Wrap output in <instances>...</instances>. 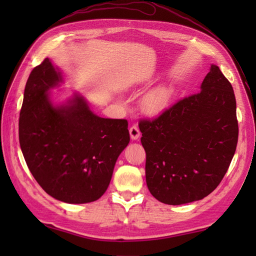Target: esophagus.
I'll return each instance as SVG.
<instances>
[{"mask_svg":"<svg viewBox=\"0 0 256 256\" xmlns=\"http://www.w3.org/2000/svg\"><path fill=\"white\" fill-rule=\"evenodd\" d=\"M130 136H131V140H136L140 136V132L138 126L133 125V126L130 128Z\"/></svg>","mask_w":256,"mask_h":256,"instance_id":"34e87169","label":"esophagus"}]
</instances>
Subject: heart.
<instances>
[{"instance_id": "heart-1", "label": "heart", "mask_w": 256, "mask_h": 256, "mask_svg": "<svg viewBox=\"0 0 256 256\" xmlns=\"http://www.w3.org/2000/svg\"><path fill=\"white\" fill-rule=\"evenodd\" d=\"M172 94V89L167 86H160L148 91L142 99L143 111L150 116L162 112L170 103Z\"/></svg>"}]
</instances>
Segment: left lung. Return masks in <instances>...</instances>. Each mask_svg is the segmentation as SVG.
I'll list each match as a JSON object with an SVG mask.
<instances>
[{
	"mask_svg": "<svg viewBox=\"0 0 256 256\" xmlns=\"http://www.w3.org/2000/svg\"><path fill=\"white\" fill-rule=\"evenodd\" d=\"M200 90L138 124L146 184L162 204L178 206L206 197L218 187L236 153L234 91L216 64H211Z\"/></svg>",
	"mask_w": 256,
	"mask_h": 256,
	"instance_id": "left-lung-1",
	"label": "left lung"
}]
</instances>
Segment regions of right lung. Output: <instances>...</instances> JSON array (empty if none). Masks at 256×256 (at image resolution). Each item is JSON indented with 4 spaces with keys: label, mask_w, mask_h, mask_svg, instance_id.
Masks as SVG:
<instances>
[{
    "label": "right lung",
    "mask_w": 256,
    "mask_h": 256,
    "mask_svg": "<svg viewBox=\"0 0 256 256\" xmlns=\"http://www.w3.org/2000/svg\"><path fill=\"white\" fill-rule=\"evenodd\" d=\"M64 82L50 58L32 69L20 114V150L48 194L66 204H88L110 184L118 157L130 143L128 121L96 116L77 91L56 102L52 92Z\"/></svg>",
    "instance_id": "1"
}]
</instances>
